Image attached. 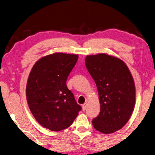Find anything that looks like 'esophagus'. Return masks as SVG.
Listing matches in <instances>:
<instances>
[{
    "label": "esophagus",
    "mask_w": 155,
    "mask_h": 155,
    "mask_svg": "<svg viewBox=\"0 0 155 155\" xmlns=\"http://www.w3.org/2000/svg\"><path fill=\"white\" fill-rule=\"evenodd\" d=\"M87 102H85V103L82 104V109H83V110L84 111L85 109H87Z\"/></svg>",
    "instance_id": "esophagus-1"
}]
</instances>
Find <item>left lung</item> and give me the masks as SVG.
Segmentation results:
<instances>
[{"mask_svg": "<svg viewBox=\"0 0 155 155\" xmlns=\"http://www.w3.org/2000/svg\"><path fill=\"white\" fill-rule=\"evenodd\" d=\"M85 65L96 82L101 104L93 125L103 134H112L127 123L134 111V79L124 61L108 54L87 55Z\"/></svg>", "mask_w": 155, "mask_h": 155, "instance_id": "obj_1", "label": "left lung"}]
</instances>
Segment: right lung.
Segmentation results:
<instances>
[{"label":"right lung","mask_w":155,"mask_h":155,"mask_svg":"<svg viewBox=\"0 0 155 155\" xmlns=\"http://www.w3.org/2000/svg\"><path fill=\"white\" fill-rule=\"evenodd\" d=\"M78 59V54L54 53L32 66L26 84L30 110L43 127L54 132L66 129L81 110L66 87V80Z\"/></svg>","instance_id":"add662e5"}]
</instances>
